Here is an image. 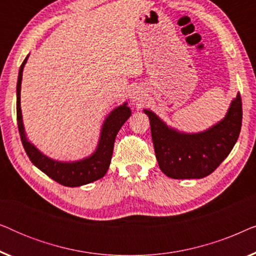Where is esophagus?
<instances>
[{"label": "esophagus", "mask_w": 256, "mask_h": 256, "mask_svg": "<svg viewBox=\"0 0 256 256\" xmlns=\"http://www.w3.org/2000/svg\"><path fill=\"white\" fill-rule=\"evenodd\" d=\"M142 100H143L142 94H140L138 92H134V94H132V102H134V104L141 102Z\"/></svg>", "instance_id": "1"}]
</instances>
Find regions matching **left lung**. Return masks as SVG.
Returning <instances> with one entry per match:
<instances>
[{
	"label": "left lung",
	"instance_id": "left-lung-1",
	"mask_svg": "<svg viewBox=\"0 0 256 256\" xmlns=\"http://www.w3.org/2000/svg\"><path fill=\"white\" fill-rule=\"evenodd\" d=\"M144 113L150 120L160 169L174 180L202 178L212 174L233 149L242 124L240 93L222 121L197 134L177 132L168 127L152 110H144Z\"/></svg>",
	"mask_w": 256,
	"mask_h": 256
}]
</instances>
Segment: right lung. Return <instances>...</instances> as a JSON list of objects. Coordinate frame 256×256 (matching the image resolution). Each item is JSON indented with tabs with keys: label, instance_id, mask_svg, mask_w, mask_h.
Listing matches in <instances>:
<instances>
[{
	"label": "right lung",
	"instance_id": "add662e5",
	"mask_svg": "<svg viewBox=\"0 0 256 256\" xmlns=\"http://www.w3.org/2000/svg\"><path fill=\"white\" fill-rule=\"evenodd\" d=\"M29 57V56H28ZM28 57L24 59L20 68L18 80H17V124H18V132L20 141L26 150V155L32 164L38 169L43 171L45 174L57 182V183L64 185V186L76 188L80 185L92 183L94 180H100L106 174L108 168H110L112 155H113L114 141L116 134L120 130L122 126L130 116V108L127 104H121L115 108L104 120L102 128H101L100 140L98 143V148L92 155L87 158L76 162H58V160L48 158L38 150L36 146L28 141L24 126L22 122V110H20V84H22V74L24 65L28 60Z\"/></svg>",
	"mask_w": 256,
	"mask_h": 256
}]
</instances>
